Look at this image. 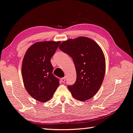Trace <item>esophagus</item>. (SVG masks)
<instances>
[{"label": "esophagus", "instance_id": "34e87169", "mask_svg": "<svg viewBox=\"0 0 133 133\" xmlns=\"http://www.w3.org/2000/svg\"><path fill=\"white\" fill-rule=\"evenodd\" d=\"M61 82H62L63 83H64L65 82H66V78H64H64H61Z\"/></svg>", "mask_w": 133, "mask_h": 133}]
</instances>
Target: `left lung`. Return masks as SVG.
Instances as JSON below:
<instances>
[{
	"label": "left lung",
	"instance_id": "8db88e82",
	"mask_svg": "<svg viewBox=\"0 0 133 133\" xmlns=\"http://www.w3.org/2000/svg\"><path fill=\"white\" fill-rule=\"evenodd\" d=\"M59 49L72 57L75 66L76 82L68 85L73 97L79 101L92 97L100 89L105 75L106 63L102 49L86 37L63 42Z\"/></svg>",
	"mask_w": 133,
	"mask_h": 133
}]
</instances>
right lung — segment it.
<instances>
[{"instance_id":"add662e5","label":"right lung","mask_w":133,"mask_h":133,"mask_svg":"<svg viewBox=\"0 0 133 133\" xmlns=\"http://www.w3.org/2000/svg\"><path fill=\"white\" fill-rule=\"evenodd\" d=\"M60 42H40L27 49L22 64V77L29 94L36 100L46 102L53 96L60 84L53 75L51 58Z\"/></svg>"}]
</instances>
